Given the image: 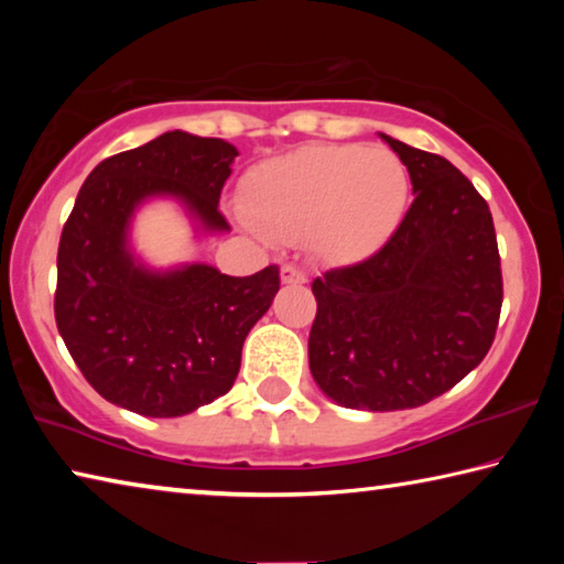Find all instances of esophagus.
I'll use <instances>...</instances> for the list:
<instances>
[{"instance_id":"esophagus-1","label":"esophagus","mask_w":564,"mask_h":564,"mask_svg":"<svg viewBox=\"0 0 564 564\" xmlns=\"http://www.w3.org/2000/svg\"><path fill=\"white\" fill-rule=\"evenodd\" d=\"M281 281L285 285H303L305 281H308V275H305L301 269H295V265H283L281 269Z\"/></svg>"}]
</instances>
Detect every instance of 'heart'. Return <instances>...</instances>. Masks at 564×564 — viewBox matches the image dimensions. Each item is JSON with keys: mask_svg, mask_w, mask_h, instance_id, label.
Wrapping results in <instances>:
<instances>
[{"mask_svg": "<svg viewBox=\"0 0 564 564\" xmlns=\"http://www.w3.org/2000/svg\"><path fill=\"white\" fill-rule=\"evenodd\" d=\"M408 196L403 161L383 149L303 147L243 178V212L263 236L301 241L333 263H356L393 234Z\"/></svg>", "mask_w": 564, "mask_h": 564, "instance_id": "b5f03b06", "label": "heart"}]
</instances>
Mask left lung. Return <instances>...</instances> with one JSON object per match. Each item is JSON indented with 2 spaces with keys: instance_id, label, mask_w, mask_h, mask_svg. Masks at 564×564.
<instances>
[{
  "instance_id": "1",
  "label": "left lung",
  "mask_w": 564,
  "mask_h": 564,
  "mask_svg": "<svg viewBox=\"0 0 564 564\" xmlns=\"http://www.w3.org/2000/svg\"><path fill=\"white\" fill-rule=\"evenodd\" d=\"M408 166L415 202L388 243L313 281V380L343 408L405 410L460 383L502 308L488 202L451 161L380 133Z\"/></svg>"
}]
</instances>
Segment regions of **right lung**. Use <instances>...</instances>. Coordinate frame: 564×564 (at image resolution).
Instances as JSON below:
<instances>
[{"label":"right lung","instance_id":"1","mask_svg":"<svg viewBox=\"0 0 564 564\" xmlns=\"http://www.w3.org/2000/svg\"><path fill=\"white\" fill-rule=\"evenodd\" d=\"M236 156L224 139L166 131L84 181L56 253L54 318L109 403L176 417L231 390L248 330L281 289L279 265L243 279L206 263L154 271L131 253L129 226L149 198L171 196L202 231H231L218 198Z\"/></svg>","mask_w":564,"mask_h":564}]
</instances>
